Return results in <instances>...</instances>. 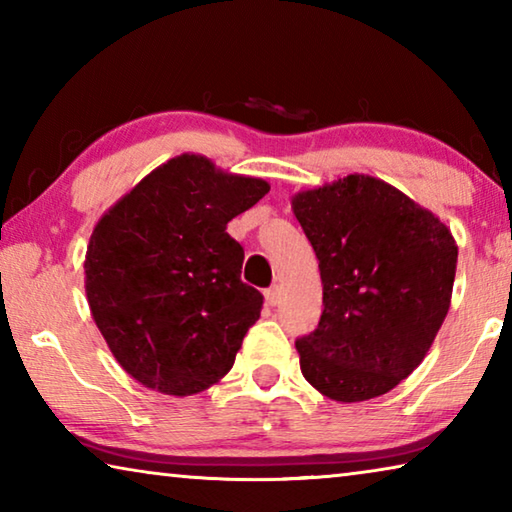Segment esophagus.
Here are the masks:
<instances>
[{"mask_svg": "<svg viewBox=\"0 0 512 512\" xmlns=\"http://www.w3.org/2000/svg\"><path fill=\"white\" fill-rule=\"evenodd\" d=\"M280 287H271V289H266L264 291V298H266V302L271 307H275V305H280Z\"/></svg>", "mask_w": 512, "mask_h": 512, "instance_id": "1", "label": "esophagus"}]
</instances>
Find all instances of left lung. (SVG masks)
I'll return each instance as SVG.
<instances>
[{
    "instance_id": "1",
    "label": "left lung",
    "mask_w": 512,
    "mask_h": 512,
    "mask_svg": "<svg viewBox=\"0 0 512 512\" xmlns=\"http://www.w3.org/2000/svg\"><path fill=\"white\" fill-rule=\"evenodd\" d=\"M291 207L318 257L325 305L314 332L296 341L302 375L336 402L393 391L427 357L449 311L452 232L363 173L298 192Z\"/></svg>"
}]
</instances>
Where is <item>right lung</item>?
<instances>
[{
    "instance_id": "1",
    "label": "right lung",
    "mask_w": 512,
    "mask_h": 512,
    "mask_svg": "<svg viewBox=\"0 0 512 512\" xmlns=\"http://www.w3.org/2000/svg\"><path fill=\"white\" fill-rule=\"evenodd\" d=\"M268 189L183 153L94 225L83 266L92 318L146 388L185 397L228 375L264 298L241 282L244 248L225 228Z\"/></svg>"
}]
</instances>
